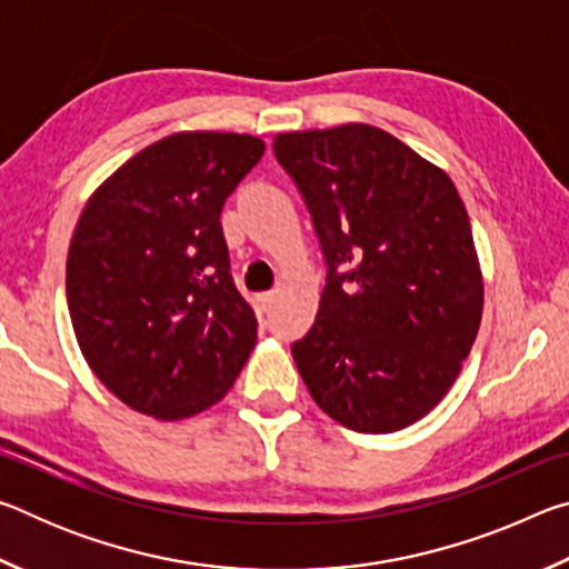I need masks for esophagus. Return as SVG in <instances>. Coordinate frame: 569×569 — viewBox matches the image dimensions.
I'll return each instance as SVG.
<instances>
[{
	"mask_svg": "<svg viewBox=\"0 0 569 569\" xmlns=\"http://www.w3.org/2000/svg\"><path fill=\"white\" fill-rule=\"evenodd\" d=\"M276 303V296L273 293H261L258 296V306H261V311H271Z\"/></svg>",
	"mask_w": 569,
	"mask_h": 569,
	"instance_id": "esophagus-1",
	"label": "esophagus"
}]
</instances>
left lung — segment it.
<instances>
[{
  "mask_svg": "<svg viewBox=\"0 0 569 569\" xmlns=\"http://www.w3.org/2000/svg\"><path fill=\"white\" fill-rule=\"evenodd\" d=\"M273 150L329 266L311 331L291 349L298 373L346 429L409 427L457 381L485 306L455 182L363 122L278 132Z\"/></svg>",
  "mask_w": 569,
  "mask_h": 569,
  "instance_id": "1",
  "label": "left lung"
}]
</instances>
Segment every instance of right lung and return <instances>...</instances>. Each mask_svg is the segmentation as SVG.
<instances>
[{"label":"right lung","instance_id":"right-lung-1","mask_svg":"<svg viewBox=\"0 0 569 569\" xmlns=\"http://www.w3.org/2000/svg\"><path fill=\"white\" fill-rule=\"evenodd\" d=\"M266 142L186 130L152 142L92 192L67 253L84 361L130 409L180 421L233 387L258 339L230 278L220 210Z\"/></svg>","mask_w":569,"mask_h":569}]
</instances>
